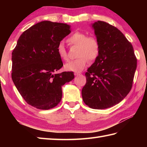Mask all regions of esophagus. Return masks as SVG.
I'll return each instance as SVG.
<instances>
[{"label":"esophagus","instance_id":"obj_1","mask_svg":"<svg viewBox=\"0 0 147 147\" xmlns=\"http://www.w3.org/2000/svg\"><path fill=\"white\" fill-rule=\"evenodd\" d=\"M81 73H79V72H75V73H74V75L75 76H78V75H80V74Z\"/></svg>","mask_w":147,"mask_h":147}]
</instances>
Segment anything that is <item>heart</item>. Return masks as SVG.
I'll list each match as a JSON object with an SVG mask.
<instances>
[{"label": "heart", "instance_id": "obj_1", "mask_svg": "<svg viewBox=\"0 0 147 147\" xmlns=\"http://www.w3.org/2000/svg\"><path fill=\"white\" fill-rule=\"evenodd\" d=\"M67 42L71 46H78L77 57H79L65 63L64 67L67 71L74 72L82 71L89 63V59H95L100 53V44L97 39L93 36H88V35L82 32H74L67 39ZM56 51L61 60H67V52L63 43H60L58 45Z\"/></svg>", "mask_w": 147, "mask_h": 147}]
</instances>
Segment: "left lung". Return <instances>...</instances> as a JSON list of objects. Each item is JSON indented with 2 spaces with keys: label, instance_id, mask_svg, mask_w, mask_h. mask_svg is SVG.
I'll return each instance as SVG.
<instances>
[{
  "label": "left lung",
  "instance_id": "left-lung-1",
  "mask_svg": "<svg viewBox=\"0 0 147 147\" xmlns=\"http://www.w3.org/2000/svg\"><path fill=\"white\" fill-rule=\"evenodd\" d=\"M100 53L86 73L82 98L89 108H110L126 97L132 87L137 67L134 48L124 34L106 22L92 24Z\"/></svg>",
  "mask_w": 147,
  "mask_h": 147
}]
</instances>
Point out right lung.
<instances>
[{"label":"right lung","mask_w":147,"mask_h":147,"mask_svg":"<svg viewBox=\"0 0 147 147\" xmlns=\"http://www.w3.org/2000/svg\"><path fill=\"white\" fill-rule=\"evenodd\" d=\"M70 25L41 21L21 35L12 53L11 78L30 105L39 109L56 106L62 86L74 78L73 72L56 74L63 65L56 48L71 33Z\"/></svg>","instance_id":"obj_1"}]
</instances>
